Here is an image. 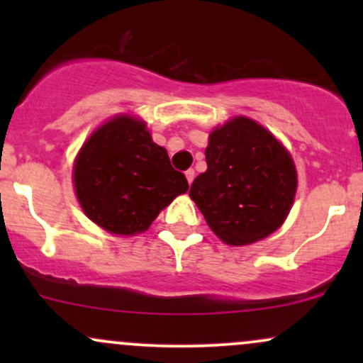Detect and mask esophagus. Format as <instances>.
<instances>
[{
  "mask_svg": "<svg viewBox=\"0 0 363 363\" xmlns=\"http://www.w3.org/2000/svg\"><path fill=\"white\" fill-rule=\"evenodd\" d=\"M194 177H196V174H194V170H193V169L186 170V179H187V182H189V184H193Z\"/></svg>",
  "mask_w": 363,
  "mask_h": 363,
  "instance_id": "esophagus-1",
  "label": "esophagus"
}]
</instances>
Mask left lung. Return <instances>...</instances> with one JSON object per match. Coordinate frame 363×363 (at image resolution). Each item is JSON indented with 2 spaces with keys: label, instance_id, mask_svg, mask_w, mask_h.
<instances>
[{
  "label": "left lung",
  "instance_id": "8db88e82",
  "mask_svg": "<svg viewBox=\"0 0 363 363\" xmlns=\"http://www.w3.org/2000/svg\"><path fill=\"white\" fill-rule=\"evenodd\" d=\"M205 155L208 169L189 196L222 242H259L285 223L297 194V167L269 129L235 116L211 129Z\"/></svg>",
  "mask_w": 363,
  "mask_h": 363
}]
</instances>
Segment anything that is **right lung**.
Here are the masks:
<instances>
[{
    "mask_svg": "<svg viewBox=\"0 0 363 363\" xmlns=\"http://www.w3.org/2000/svg\"><path fill=\"white\" fill-rule=\"evenodd\" d=\"M73 187L86 218L112 235L133 237L147 232L189 184L172 169L167 150L152 140L147 121L118 114L78 150Z\"/></svg>",
    "mask_w": 363,
    "mask_h": 363,
    "instance_id": "1",
    "label": "right lung"
}]
</instances>
